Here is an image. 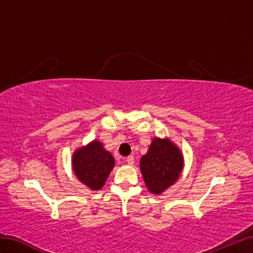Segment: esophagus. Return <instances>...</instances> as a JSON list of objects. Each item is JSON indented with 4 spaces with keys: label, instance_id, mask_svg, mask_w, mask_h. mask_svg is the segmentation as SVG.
Masks as SVG:
<instances>
[{
    "label": "esophagus",
    "instance_id": "obj_1",
    "mask_svg": "<svg viewBox=\"0 0 253 253\" xmlns=\"http://www.w3.org/2000/svg\"><path fill=\"white\" fill-rule=\"evenodd\" d=\"M126 162L129 165H132L133 163H135V159H133L132 155H129V157L126 158Z\"/></svg>",
    "mask_w": 253,
    "mask_h": 253
}]
</instances>
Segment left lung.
Segmentation results:
<instances>
[{"mask_svg":"<svg viewBox=\"0 0 253 253\" xmlns=\"http://www.w3.org/2000/svg\"><path fill=\"white\" fill-rule=\"evenodd\" d=\"M184 158L169 138H154L147 154L140 160L141 174L148 190L160 195L179 178Z\"/></svg>","mask_w":253,"mask_h":253,"instance_id":"8db88e82","label":"left lung"}]
</instances>
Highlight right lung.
<instances>
[{"instance_id":"obj_1","label":"right lung","mask_w":253,"mask_h":253,"mask_svg":"<svg viewBox=\"0 0 253 253\" xmlns=\"http://www.w3.org/2000/svg\"><path fill=\"white\" fill-rule=\"evenodd\" d=\"M72 164L75 175L84 185L100 190L114 168L115 160L102 142L93 140L74 152Z\"/></svg>"}]
</instances>
